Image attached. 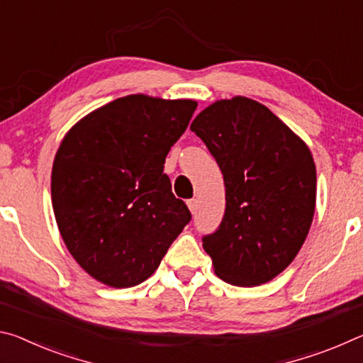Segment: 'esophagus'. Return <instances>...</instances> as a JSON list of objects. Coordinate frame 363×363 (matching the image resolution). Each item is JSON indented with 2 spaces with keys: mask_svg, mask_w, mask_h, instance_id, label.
Instances as JSON below:
<instances>
[{
  "mask_svg": "<svg viewBox=\"0 0 363 363\" xmlns=\"http://www.w3.org/2000/svg\"><path fill=\"white\" fill-rule=\"evenodd\" d=\"M187 206H189V210H190V213H192V214H195V213H196V208H199V201H196L195 199H192V200H189V201H187Z\"/></svg>",
  "mask_w": 363,
  "mask_h": 363,
  "instance_id": "obj_1",
  "label": "esophagus"
}]
</instances>
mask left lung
<instances>
[{"instance_id":"left-lung-1","label":"left lung","mask_w":363,"mask_h":363,"mask_svg":"<svg viewBox=\"0 0 363 363\" xmlns=\"http://www.w3.org/2000/svg\"><path fill=\"white\" fill-rule=\"evenodd\" d=\"M224 176L225 213L203 237L214 274L256 286L290 266L315 211L317 173L309 147L250 97L213 102L190 125Z\"/></svg>"}]
</instances>
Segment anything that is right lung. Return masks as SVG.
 I'll list each match as a JSON object with an SVG mask.
<instances>
[{"instance_id": "obj_1", "label": "right lung", "mask_w": 363, "mask_h": 363, "mask_svg": "<svg viewBox=\"0 0 363 363\" xmlns=\"http://www.w3.org/2000/svg\"><path fill=\"white\" fill-rule=\"evenodd\" d=\"M195 108L192 99L125 96L83 116L60 143L54 216L73 259L101 284H143L192 218L163 164Z\"/></svg>"}]
</instances>
